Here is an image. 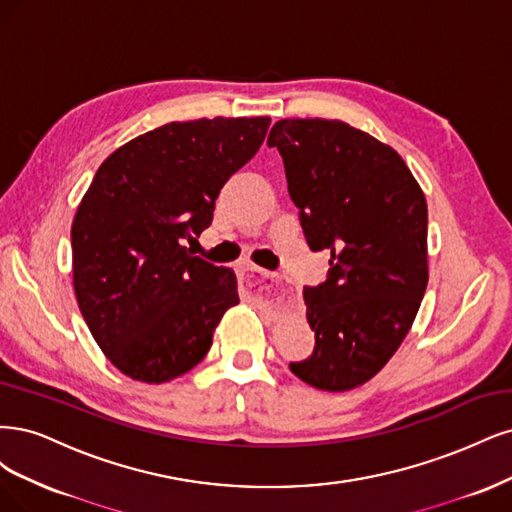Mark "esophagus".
I'll list each match as a JSON object with an SVG mask.
<instances>
[{"label":"esophagus","mask_w":512,"mask_h":512,"mask_svg":"<svg viewBox=\"0 0 512 512\" xmlns=\"http://www.w3.org/2000/svg\"><path fill=\"white\" fill-rule=\"evenodd\" d=\"M240 270H242V276H244L246 289H249V291L255 293V295H261V293L270 291V287H274L276 278H278L274 272L261 270V268H257V266H251V263H244V266H242Z\"/></svg>","instance_id":"esophagus-1"}]
</instances>
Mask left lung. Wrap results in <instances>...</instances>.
Here are the masks:
<instances>
[{"label": "left lung", "instance_id": "obj_1", "mask_svg": "<svg viewBox=\"0 0 512 512\" xmlns=\"http://www.w3.org/2000/svg\"><path fill=\"white\" fill-rule=\"evenodd\" d=\"M268 146L285 163L310 251L329 274L306 287L315 351L289 364L304 383L349 391L400 349L430 278L425 195L398 151L342 121L283 119Z\"/></svg>", "mask_w": 512, "mask_h": 512}]
</instances>
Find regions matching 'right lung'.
Here are the masks:
<instances>
[{"label": "right lung", "mask_w": 512, "mask_h": 512, "mask_svg": "<svg viewBox=\"0 0 512 512\" xmlns=\"http://www.w3.org/2000/svg\"><path fill=\"white\" fill-rule=\"evenodd\" d=\"M270 117L174 121L129 140L95 172L72 221L78 308L114 368L168 383L206 357L236 306L229 268L185 240L212 221L214 200L268 134Z\"/></svg>", "instance_id": "obj_1"}]
</instances>
